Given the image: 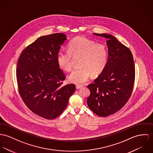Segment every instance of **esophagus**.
Instances as JSON below:
<instances>
[{
	"instance_id": "obj_1",
	"label": "esophagus",
	"mask_w": 153,
	"mask_h": 153,
	"mask_svg": "<svg viewBox=\"0 0 153 153\" xmlns=\"http://www.w3.org/2000/svg\"><path fill=\"white\" fill-rule=\"evenodd\" d=\"M82 85H80V84H77L76 85V88L77 89H79V88H82Z\"/></svg>"
}]
</instances>
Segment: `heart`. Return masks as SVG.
I'll use <instances>...</instances> for the list:
<instances>
[{"label": "heart", "mask_w": 153, "mask_h": 153, "mask_svg": "<svg viewBox=\"0 0 153 153\" xmlns=\"http://www.w3.org/2000/svg\"><path fill=\"white\" fill-rule=\"evenodd\" d=\"M79 58L80 68L71 72L69 80L74 83H84L91 74L97 76L104 71L108 62V51L102 44L77 36L70 42L68 51H59L56 55L59 67L66 71H71L73 59Z\"/></svg>", "instance_id": "b5f03b06"}]
</instances>
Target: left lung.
I'll list each match as a JSON object with an SVG mask.
<instances>
[{
  "instance_id": "8db88e82",
  "label": "left lung",
  "mask_w": 153,
  "mask_h": 153,
  "mask_svg": "<svg viewBox=\"0 0 153 153\" xmlns=\"http://www.w3.org/2000/svg\"><path fill=\"white\" fill-rule=\"evenodd\" d=\"M108 40V62L94 82L88 85L90 95L87 105L95 114L107 117L120 110L131 95L135 78V67L131 51L113 35L94 33Z\"/></svg>"
}]
</instances>
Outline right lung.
Returning a JSON list of instances; mask_svg holds the SVG:
<instances>
[{"label": "right lung", "instance_id": "add662e5", "mask_svg": "<svg viewBox=\"0 0 153 153\" xmlns=\"http://www.w3.org/2000/svg\"><path fill=\"white\" fill-rule=\"evenodd\" d=\"M66 39L62 33L40 36L25 48L17 62V80L24 103L33 112L48 119L63 112L76 90L74 84L62 85L65 76L56 60Z\"/></svg>", "mask_w": 153, "mask_h": 153}]
</instances>
